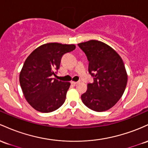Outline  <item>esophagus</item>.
I'll list each match as a JSON object with an SVG mask.
<instances>
[{
	"instance_id": "34e87169",
	"label": "esophagus",
	"mask_w": 148,
	"mask_h": 148,
	"mask_svg": "<svg viewBox=\"0 0 148 148\" xmlns=\"http://www.w3.org/2000/svg\"><path fill=\"white\" fill-rule=\"evenodd\" d=\"M77 83H78V82H74V81H72V82H71V84H73V85H75V84H77Z\"/></svg>"
}]
</instances>
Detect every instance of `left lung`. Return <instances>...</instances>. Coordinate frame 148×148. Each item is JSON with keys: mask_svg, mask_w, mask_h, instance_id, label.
Here are the masks:
<instances>
[{"mask_svg": "<svg viewBox=\"0 0 148 148\" xmlns=\"http://www.w3.org/2000/svg\"><path fill=\"white\" fill-rule=\"evenodd\" d=\"M87 55L89 73L94 82L87 84L82 94L83 103L96 112L112 108L123 95L127 84V73L121 56L114 49L101 41L91 40L79 43Z\"/></svg>", "mask_w": 148, "mask_h": 148, "instance_id": "1", "label": "left lung"}]
</instances>
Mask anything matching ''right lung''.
Here are the masks:
<instances>
[{
  "label": "right lung",
  "mask_w": 148,
  "mask_h": 148,
  "mask_svg": "<svg viewBox=\"0 0 148 148\" xmlns=\"http://www.w3.org/2000/svg\"><path fill=\"white\" fill-rule=\"evenodd\" d=\"M75 49L73 44L46 43L26 58L19 74V83L25 99L35 110L50 112L65 102L71 83L52 77L59 69L63 55Z\"/></svg>",
  "instance_id": "right-lung-1"
}]
</instances>
